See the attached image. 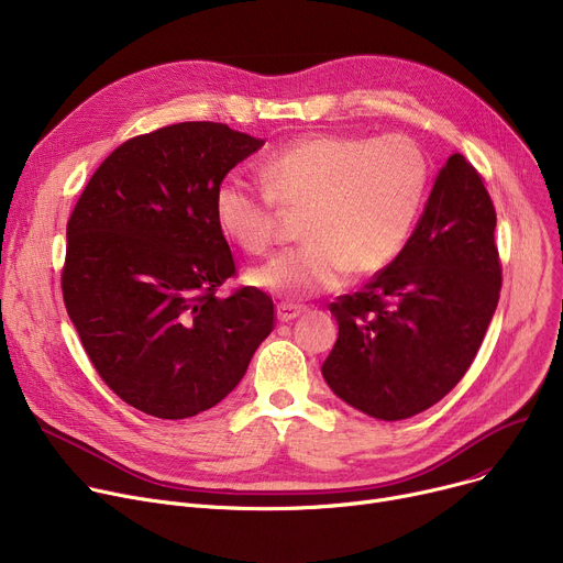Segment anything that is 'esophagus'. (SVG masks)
Here are the masks:
<instances>
[{"label": "esophagus", "mask_w": 563, "mask_h": 563, "mask_svg": "<svg viewBox=\"0 0 563 563\" xmlns=\"http://www.w3.org/2000/svg\"><path fill=\"white\" fill-rule=\"evenodd\" d=\"M303 310H306V308H301V306L280 303V306L276 308V314H278V321H291V319H297L299 314H303Z\"/></svg>", "instance_id": "1"}]
</instances>
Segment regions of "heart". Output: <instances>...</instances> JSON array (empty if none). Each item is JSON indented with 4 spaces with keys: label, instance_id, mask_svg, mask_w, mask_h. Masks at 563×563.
<instances>
[{
    "label": "heart",
    "instance_id": "1",
    "mask_svg": "<svg viewBox=\"0 0 563 563\" xmlns=\"http://www.w3.org/2000/svg\"><path fill=\"white\" fill-rule=\"evenodd\" d=\"M264 189L225 175L214 189L219 232L244 253L269 251L280 210L301 214L299 249L249 274L257 289L312 297L335 289L349 272L374 276L401 255L429 194V162L401 134H308L260 164Z\"/></svg>",
    "mask_w": 563,
    "mask_h": 563
}]
</instances>
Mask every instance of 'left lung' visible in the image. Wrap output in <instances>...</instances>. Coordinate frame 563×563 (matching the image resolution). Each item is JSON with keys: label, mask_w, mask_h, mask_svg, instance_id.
<instances>
[{"label": "left lung", "mask_w": 563, "mask_h": 563, "mask_svg": "<svg viewBox=\"0 0 563 563\" xmlns=\"http://www.w3.org/2000/svg\"><path fill=\"white\" fill-rule=\"evenodd\" d=\"M495 207L463 155L440 168L401 255L331 303L338 342L321 374L376 420L431 408L465 376L499 301Z\"/></svg>", "instance_id": "left-lung-1"}]
</instances>
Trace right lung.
I'll list each match as a JSON object with an SVG mask.
<instances>
[{
    "mask_svg": "<svg viewBox=\"0 0 563 563\" xmlns=\"http://www.w3.org/2000/svg\"><path fill=\"white\" fill-rule=\"evenodd\" d=\"M262 143L207 121L139 134L98 166L68 219V317L100 378L147 416L217 406L276 327L264 291L217 297L236 269L214 189Z\"/></svg>",
    "mask_w": 563,
    "mask_h": 563,
    "instance_id": "1",
    "label": "right lung"
}]
</instances>
